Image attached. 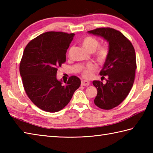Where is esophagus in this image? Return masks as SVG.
I'll return each mask as SVG.
<instances>
[{"label": "esophagus", "mask_w": 153, "mask_h": 153, "mask_svg": "<svg viewBox=\"0 0 153 153\" xmlns=\"http://www.w3.org/2000/svg\"><path fill=\"white\" fill-rule=\"evenodd\" d=\"M89 84H90V82L88 80H82V83H81V85L82 86H88L89 85Z\"/></svg>", "instance_id": "34e87169"}]
</instances>
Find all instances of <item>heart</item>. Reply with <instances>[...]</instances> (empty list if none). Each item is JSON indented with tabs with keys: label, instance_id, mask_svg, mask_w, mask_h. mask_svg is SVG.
Returning a JSON list of instances; mask_svg holds the SVG:
<instances>
[{
	"label": "heart",
	"instance_id": "obj_1",
	"mask_svg": "<svg viewBox=\"0 0 153 153\" xmlns=\"http://www.w3.org/2000/svg\"><path fill=\"white\" fill-rule=\"evenodd\" d=\"M82 46L84 48L89 52H94L96 49V53H95V58L97 60L103 64L107 60L109 56V49L106 46H100V42L94 37L88 36L85 37L82 40ZM98 48L97 49V48ZM96 65L92 64H89L83 67L81 70L82 76L85 78H90L92 76L93 74L96 70Z\"/></svg>",
	"mask_w": 153,
	"mask_h": 153
}]
</instances>
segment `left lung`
<instances>
[{"label":"left lung","instance_id":"1","mask_svg":"<svg viewBox=\"0 0 153 153\" xmlns=\"http://www.w3.org/2000/svg\"><path fill=\"white\" fill-rule=\"evenodd\" d=\"M88 33L103 38L109 43V56L100 73L108 76V79L106 83L95 80L93 84L97 89L95 105L111 109L123 101L132 88L137 69L135 51L131 42L113 28H100Z\"/></svg>","mask_w":153,"mask_h":153}]
</instances>
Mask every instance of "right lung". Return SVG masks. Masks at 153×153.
I'll list each match as a JSON object with an SVG mask.
<instances>
[{
  "label": "right lung",
  "mask_w": 153,
  "mask_h": 153,
  "mask_svg": "<svg viewBox=\"0 0 153 153\" xmlns=\"http://www.w3.org/2000/svg\"><path fill=\"white\" fill-rule=\"evenodd\" d=\"M74 36V33L45 32L30 42L24 50L20 64L24 88L33 103L45 111L62 110L80 86L81 80L76 76H71L65 84L56 77Z\"/></svg>",
  "instance_id": "obj_1"
}]
</instances>
